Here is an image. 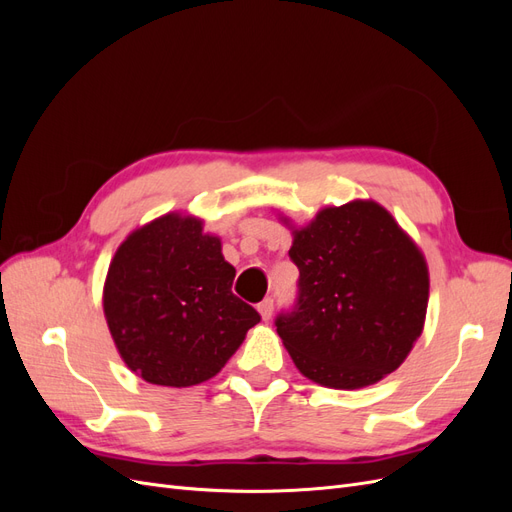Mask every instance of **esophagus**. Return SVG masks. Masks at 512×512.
Instances as JSON below:
<instances>
[{
	"label": "esophagus",
	"mask_w": 512,
	"mask_h": 512,
	"mask_svg": "<svg viewBox=\"0 0 512 512\" xmlns=\"http://www.w3.org/2000/svg\"><path fill=\"white\" fill-rule=\"evenodd\" d=\"M258 314L262 316V320H269L273 314V299L267 297L262 303H258Z\"/></svg>",
	"instance_id": "obj_1"
}]
</instances>
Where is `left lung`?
Wrapping results in <instances>:
<instances>
[{
  "label": "left lung",
  "instance_id": "8db88e82",
  "mask_svg": "<svg viewBox=\"0 0 512 512\" xmlns=\"http://www.w3.org/2000/svg\"><path fill=\"white\" fill-rule=\"evenodd\" d=\"M292 312L275 318L294 365L331 389H363L406 361L423 333L425 256L374 200L327 207L292 230Z\"/></svg>",
  "mask_w": 512,
  "mask_h": 512
}]
</instances>
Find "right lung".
Returning <instances> with one entry per match:
<instances>
[{"label": "right lung", "instance_id": "obj_1", "mask_svg": "<svg viewBox=\"0 0 512 512\" xmlns=\"http://www.w3.org/2000/svg\"><path fill=\"white\" fill-rule=\"evenodd\" d=\"M235 267L203 220L166 213L130 232L104 282V316L123 363L160 386L213 378L260 322L232 294Z\"/></svg>", "mask_w": 512, "mask_h": 512}]
</instances>
